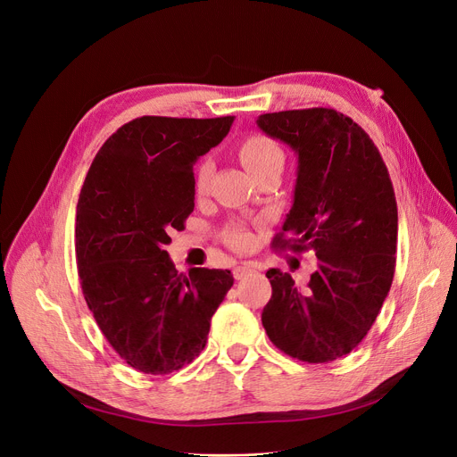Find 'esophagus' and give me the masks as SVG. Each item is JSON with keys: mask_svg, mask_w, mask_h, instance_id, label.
<instances>
[{"mask_svg": "<svg viewBox=\"0 0 457 457\" xmlns=\"http://www.w3.org/2000/svg\"><path fill=\"white\" fill-rule=\"evenodd\" d=\"M253 270V267L252 265H243V267H235L233 269V278L235 279H241V278H245L248 272H252Z\"/></svg>", "mask_w": 457, "mask_h": 457, "instance_id": "obj_1", "label": "esophagus"}]
</instances>
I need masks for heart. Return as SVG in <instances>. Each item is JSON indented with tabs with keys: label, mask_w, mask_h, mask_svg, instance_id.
<instances>
[{
	"label": "heart",
	"mask_w": 457,
	"mask_h": 457,
	"mask_svg": "<svg viewBox=\"0 0 457 457\" xmlns=\"http://www.w3.org/2000/svg\"><path fill=\"white\" fill-rule=\"evenodd\" d=\"M238 157H241L246 170L257 178L272 168L283 166V150L279 144L269 135L253 133L238 144ZM212 176V161L202 159L195 172V187L198 192H205ZM226 243L233 250H246L252 245V233L245 224H231L224 233Z\"/></svg>",
	"instance_id": "1"
}]
</instances>
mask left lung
<instances>
[{
  "instance_id": "8db88e82",
  "label": "left lung",
  "mask_w": 457,
  "mask_h": 457,
  "mask_svg": "<svg viewBox=\"0 0 457 457\" xmlns=\"http://www.w3.org/2000/svg\"><path fill=\"white\" fill-rule=\"evenodd\" d=\"M257 126L298 155L295 204L272 246L319 259L303 291L291 274L267 272L272 298L261 320L287 355L335 361L365 339L393 283L398 209L387 166L365 129L335 109L267 112Z\"/></svg>"
}]
</instances>
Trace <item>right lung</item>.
I'll return each instance as SVG.
<instances>
[{"instance_id": "obj_1", "label": "right lung", "mask_w": 457, "mask_h": 457, "mask_svg": "<svg viewBox=\"0 0 457 457\" xmlns=\"http://www.w3.org/2000/svg\"><path fill=\"white\" fill-rule=\"evenodd\" d=\"M235 116H140L96 154L76 212L79 283L109 345L138 372L183 369L205 348L229 270L179 274L164 245L195 211V166Z\"/></svg>"}]
</instances>
